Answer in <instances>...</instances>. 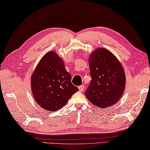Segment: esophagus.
I'll use <instances>...</instances> for the list:
<instances>
[{
	"instance_id": "34e87169",
	"label": "esophagus",
	"mask_w": 150,
	"mask_h": 150,
	"mask_svg": "<svg viewBox=\"0 0 150 150\" xmlns=\"http://www.w3.org/2000/svg\"><path fill=\"white\" fill-rule=\"evenodd\" d=\"M78 89H79L80 92H83V91H84V86L81 85V86H80L79 87H78Z\"/></svg>"
}]
</instances>
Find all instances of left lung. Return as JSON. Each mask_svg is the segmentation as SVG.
Here are the masks:
<instances>
[{"mask_svg": "<svg viewBox=\"0 0 150 150\" xmlns=\"http://www.w3.org/2000/svg\"><path fill=\"white\" fill-rule=\"evenodd\" d=\"M92 80L85 95L92 104L101 108L116 104L123 94L126 76L121 63L110 51L98 48L90 54Z\"/></svg>", "mask_w": 150, "mask_h": 150, "instance_id": "8db88e82", "label": "left lung"}]
</instances>
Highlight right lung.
I'll return each instance as SVG.
<instances>
[{
    "mask_svg": "<svg viewBox=\"0 0 150 150\" xmlns=\"http://www.w3.org/2000/svg\"><path fill=\"white\" fill-rule=\"evenodd\" d=\"M62 58L51 51L42 58L31 76V88L37 104L54 112L66 104L78 88L71 82Z\"/></svg>",
    "mask_w": 150,
    "mask_h": 150,
    "instance_id": "right-lung-1",
    "label": "right lung"
}]
</instances>
